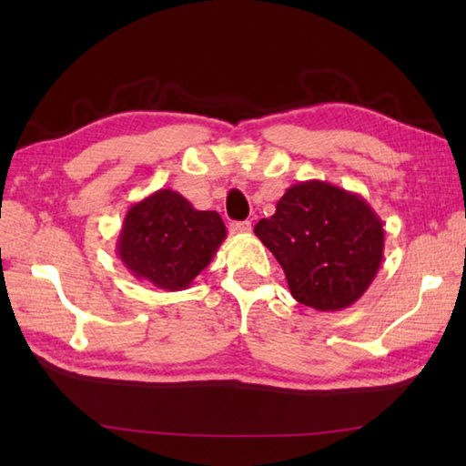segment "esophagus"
I'll use <instances>...</instances> for the list:
<instances>
[{"label": "esophagus", "mask_w": 466, "mask_h": 466, "mask_svg": "<svg viewBox=\"0 0 466 466\" xmlns=\"http://www.w3.org/2000/svg\"><path fill=\"white\" fill-rule=\"evenodd\" d=\"M230 232L232 234H250L252 232V222H248V220L232 222L230 224Z\"/></svg>", "instance_id": "34e87169"}]
</instances>
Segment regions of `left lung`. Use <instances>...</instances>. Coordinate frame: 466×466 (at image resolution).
<instances>
[{"label":"left lung","mask_w":466,"mask_h":466,"mask_svg":"<svg viewBox=\"0 0 466 466\" xmlns=\"http://www.w3.org/2000/svg\"><path fill=\"white\" fill-rule=\"evenodd\" d=\"M254 234L282 266L294 299L320 312L359 300L384 252L382 220L370 204L322 180L290 186Z\"/></svg>","instance_id":"1"}]
</instances>
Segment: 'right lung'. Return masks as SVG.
<instances>
[{"label":"right lung","instance_id":"right-lung-1","mask_svg":"<svg viewBox=\"0 0 466 466\" xmlns=\"http://www.w3.org/2000/svg\"><path fill=\"white\" fill-rule=\"evenodd\" d=\"M226 238L218 212L196 210L170 187L127 210L116 252L134 279L162 290H184L212 262Z\"/></svg>","mask_w":466,"mask_h":466}]
</instances>
